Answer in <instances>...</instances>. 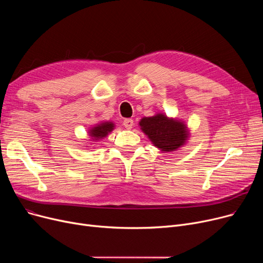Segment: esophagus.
Segmentation results:
<instances>
[{"mask_svg": "<svg viewBox=\"0 0 263 263\" xmlns=\"http://www.w3.org/2000/svg\"><path fill=\"white\" fill-rule=\"evenodd\" d=\"M122 124H123L124 128L130 130V129H132V127H133L134 121H133V119H131V118H127V119H124V120L122 121Z\"/></svg>", "mask_w": 263, "mask_h": 263, "instance_id": "34e87169", "label": "esophagus"}]
</instances>
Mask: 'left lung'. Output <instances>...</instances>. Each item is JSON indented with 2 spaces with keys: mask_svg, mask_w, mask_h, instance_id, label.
<instances>
[{
  "mask_svg": "<svg viewBox=\"0 0 263 263\" xmlns=\"http://www.w3.org/2000/svg\"><path fill=\"white\" fill-rule=\"evenodd\" d=\"M140 126L154 146L163 153H171L182 147L190 135L183 121L168 118L162 113L142 118Z\"/></svg>",
  "mask_w": 263,
  "mask_h": 263,
  "instance_id": "left-lung-1",
  "label": "left lung"
}]
</instances>
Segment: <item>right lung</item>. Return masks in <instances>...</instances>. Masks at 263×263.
<instances>
[{
    "label": "right lung",
    "instance_id": "right-lung-1",
    "mask_svg": "<svg viewBox=\"0 0 263 263\" xmlns=\"http://www.w3.org/2000/svg\"><path fill=\"white\" fill-rule=\"evenodd\" d=\"M114 127L115 124L112 121H104V122L96 124L95 127L90 128V130L88 131L90 139L92 140V142L102 140L108 133H110L114 130Z\"/></svg>",
    "mask_w": 263,
    "mask_h": 263
}]
</instances>
